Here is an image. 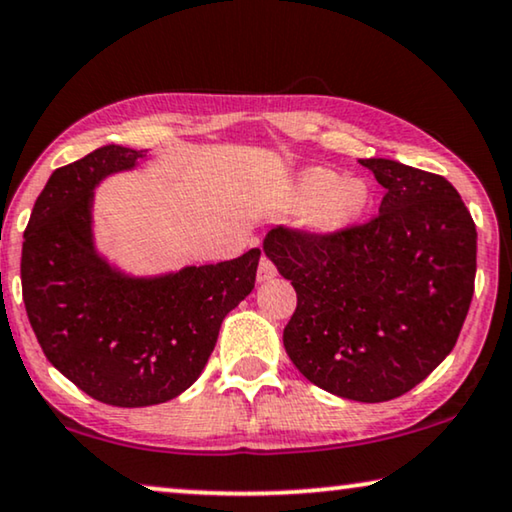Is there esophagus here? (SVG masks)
I'll list each match as a JSON object with an SVG mask.
<instances>
[{"mask_svg": "<svg viewBox=\"0 0 512 512\" xmlns=\"http://www.w3.org/2000/svg\"><path fill=\"white\" fill-rule=\"evenodd\" d=\"M256 277H258V281H270L272 277H277V268H274V263L268 256H263L261 263H258Z\"/></svg>", "mask_w": 512, "mask_h": 512, "instance_id": "obj_1", "label": "esophagus"}]
</instances>
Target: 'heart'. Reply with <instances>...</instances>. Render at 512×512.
Segmentation results:
<instances>
[{
    "label": "heart",
    "instance_id": "heart-1",
    "mask_svg": "<svg viewBox=\"0 0 512 512\" xmlns=\"http://www.w3.org/2000/svg\"><path fill=\"white\" fill-rule=\"evenodd\" d=\"M284 210H302L311 233L339 235L358 224L372 205V189L362 177H339L328 168H307L279 198Z\"/></svg>",
    "mask_w": 512,
    "mask_h": 512
}]
</instances>
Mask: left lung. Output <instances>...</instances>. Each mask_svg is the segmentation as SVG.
I'll use <instances>...</instances> for the list:
<instances>
[{
  "label": "left lung",
  "mask_w": 512,
  "mask_h": 512,
  "mask_svg": "<svg viewBox=\"0 0 512 512\" xmlns=\"http://www.w3.org/2000/svg\"><path fill=\"white\" fill-rule=\"evenodd\" d=\"M379 214L339 235L277 226L263 251L298 293L284 348L318 388L388 402L453 351L473 298L476 224L446 177L360 159Z\"/></svg>",
  "instance_id": "8db88e82"
}]
</instances>
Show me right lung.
Segmentation results:
<instances>
[{"label":"right lung","instance_id":"right-lung-1","mask_svg":"<svg viewBox=\"0 0 512 512\" xmlns=\"http://www.w3.org/2000/svg\"><path fill=\"white\" fill-rule=\"evenodd\" d=\"M145 152L106 145L57 168L22 242V300L32 330L66 379L110 406H152L189 388L221 321L254 288L261 249L164 277L117 272L92 242L94 187Z\"/></svg>","mask_w":512,"mask_h":512}]
</instances>
